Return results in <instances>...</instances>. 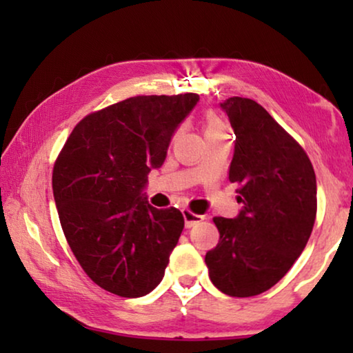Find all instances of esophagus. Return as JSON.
I'll return each mask as SVG.
<instances>
[{
  "mask_svg": "<svg viewBox=\"0 0 353 353\" xmlns=\"http://www.w3.org/2000/svg\"><path fill=\"white\" fill-rule=\"evenodd\" d=\"M183 216H185L186 228H191V226H194L196 223H201V221L205 219L204 215H197V214H194V212H191L190 209H183Z\"/></svg>",
  "mask_w": 353,
  "mask_h": 353,
  "instance_id": "1",
  "label": "esophagus"
}]
</instances>
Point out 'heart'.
I'll return each instance as SVG.
<instances>
[{"label": "heart", "mask_w": 353, "mask_h": 353, "mask_svg": "<svg viewBox=\"0 0 353 353\" xmlns=\"http://www.w3.org/2000/svg\"><path fill=\"white\" fill-rule=\"evenodd\" d=\"M204 133L205 137L207 134H212V133H219V132H223L226 130V125L221 122V119L216 115L215 112H212V110H207L204 114Z\"/></svg>", "instance_id": "1"}]
</instances>
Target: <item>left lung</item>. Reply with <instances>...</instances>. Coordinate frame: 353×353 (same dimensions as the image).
<instances>
[{"label":"left lung","instance_id":"8db88e82","mask_svg":"<svg viewBox=\"0 0 353 353\" xmlns=\"http://www.w3.org/2000/svg\"><path fill=\"white\" fill-rule=\"evenodd\" d=\"M236 134L230 181L236 219L215 216L220 239L205 254L212 283L231 297L268 291L305 249L316 219V178L303 148L252 99L221 103Z\"/></svg>","mask_w":353,"mask_h":353}]
</instances>
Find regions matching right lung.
Returning a JSON list of instances; mask_svg holds the SVG:
<instances>
[{
  "label": "right lung",
  "instance_id": "1",
  "mask_svg": "<svg viewBox=\"0 0 353 353\" xmlns=\"http://www.w3.org/2000/svg\"><path fill=\"white\" fill-rule=\"evenodd\" d=\"M199 96H134L81 119L52 168L61 226L93 283L120 297H141L162 281L185 219L156 209L139 192L161 167Z\"/></svg>",
  "mask_w": 353,
  "mask_h": 353
}]
</instances>
